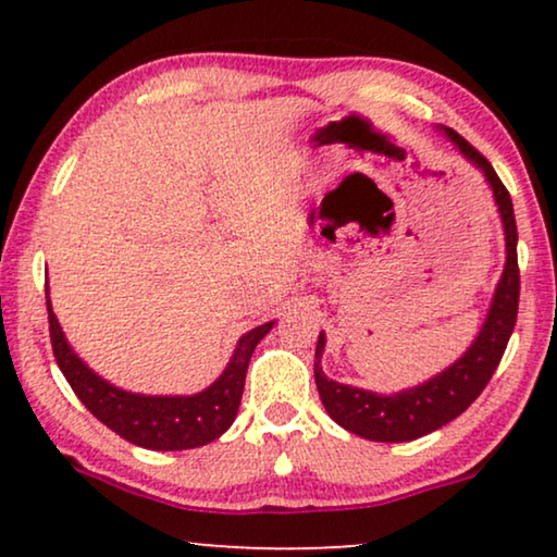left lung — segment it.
Returning a JSON list of instances; mask_svg holds the SVG:
<instances>
[{"mask_svg":"<svg viewBox=\"0 0 557 557\" xmlns=\"http://www.w3.org/2000/svg\"><path fill=\"white\" fill-rule=\"evenodd\" d=\"M446 134L461 149V154L484 172L486 182L492 185L494 200H497L502 223H505V273H502L497 292H494L492 309L486 314V322L474 339V345L461 355V360H456L441 375L431 377L429 383L395 395H377L326 377L322 368H319L324 352V334H319L317 339L314 377L326 413L342 429L355 433V436L383 441V444H400V441L421 438L425 433L454 421L456 416H461L479 398V393L484 391L494 370H497L502 355L507 349V342L512 337L517 307H520V265H517V223L512 197H509L507 187L502 185L497 172L492 170V164L486 162L482 151L471 147L454 128H446Z\"/></svg>","mask_w":557,"mask_h":557,"instance_id":"obj_1","label":"left lung"}]
</instances>
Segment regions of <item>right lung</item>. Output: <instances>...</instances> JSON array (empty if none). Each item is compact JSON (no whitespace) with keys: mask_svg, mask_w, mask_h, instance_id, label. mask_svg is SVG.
<instances>
[{"mask_svg":"<svg viewBox=\"0 0 557 557\" xmlns=\"http://www.w3.org/2000/svg\"><path fill=\"white\" fill-rule=\"evenodd\" d=\"M48 322L52 355L83 406L128 444L151 448V451H185V448L205 446L231 429L238 416L250 355L273 326V322H269L243 334L233 360L208 391L182 395V398L180 395L177 398H164V395L154 398V395L121 391L98 377L94 370H88L86 362L65 342V334L50 309V299Z\"/></svg>","mask_w":557,"mask_h":557,"instance_id":"right-lung-1","label":"right lung"}]
</instances>
